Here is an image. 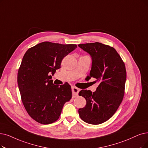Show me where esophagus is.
<instances>
[{
  "instance_id": "1",
  "label": "esophagus",
  "mask_w": 148,
  "mask_h": 148,
  "mask_svg": "<svg viewBox=\"0 0 148 148\" xmlns=\"http://www.w3.org/2000/svg\"><path fill=\"white\" fill-rule=\"evenodd\" d=\"M72 94H73V97H77V96L78 95V93H79V88H77V87H73L72 88Z\"/></svg>"
}]
</instances>
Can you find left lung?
Returning <instances> with one entry per match:
<instances>
[{"mask_svg": "<svg viewBox=\"0 0 148 148\" xmlns=\"http://www.w3.org/2000/svg\"><path fill=\"white\" fill-rule=\"evenodd\" d=\"M92 57L89 78L97 79L95 92L81 90L79 95L86 100L84 108L78 110L81 119L91 125L101 124L114 115L125 95L126 70L125 63L116 50L99 42L79 44Z\"/></svg>", "mask_w": 148, "mask_h": 148, "instance_id": "1", "label": "left lung"}]
</instances>
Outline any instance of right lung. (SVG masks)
<instances>
[{
    "label": "right lung",
    "instance_id": "obj_1",
    "mask_svg": "<svg viewBox=\"0 0 148 148\" xmlns=\"http://www.w3.org/2000/svg\"><path fill=\"white\" fill-rule=\"evenodd\" d=\"M76 44L43 42L29 48L23 57L17 73L22 101L36 121L49 125L61 115L63 106L72 98L67 83H53L51 73L61 67L63 58L76 48Z\"/></svg>",
    "mask_w": 148,
    "mask_h": 148
}]
</instances>
